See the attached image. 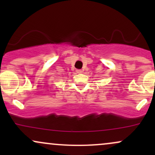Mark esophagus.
<instances>
[{
    "label": "esophagus",
    "mask_w": 155,
    "mask_h": 155,
    "mask_svg": "<svg viewBox=\"0 0 155 155\" xmlns=\"http://www.w3.org/2000/svg\"><path fill=\"white\" fill-rule=\"evenodd\" d=\"M76 73H77V74H81V73H82V71L80 70V69H77V70H76Z\"/></svg>",
    "instance_id": "obj_1"
}]
</instances>
